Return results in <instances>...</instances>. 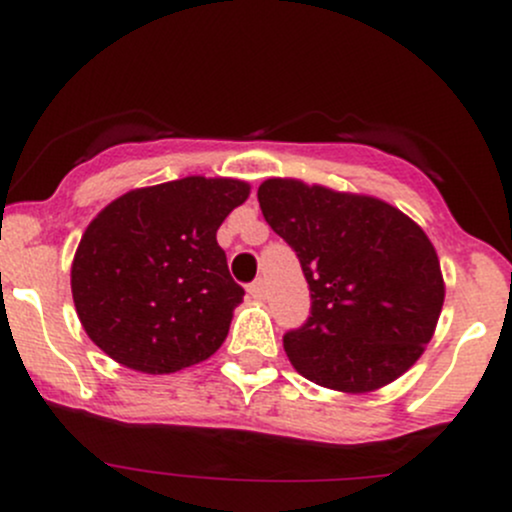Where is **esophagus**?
<instances>
[{
  "instance_id": "34e87169",
  "label": "esophagus",
  "mask_w": 512,
  "mask_h": 512,
  "mask_svg": "<svg viewBox=\"0 0 512 512\" xmlns=\"http://www.w3.org/2000/svg\"><path fill=\"white\" fill-rule=\"evenodd\" d=\"M248 293H250V298H255V301H264V296H267V286H264L262 279H257L250 284Z\"/></svg>"
}]
</instances>
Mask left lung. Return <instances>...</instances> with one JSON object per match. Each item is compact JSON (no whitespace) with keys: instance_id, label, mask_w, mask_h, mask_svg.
<instances>
[{"instance_id":"8db88e82","label":"left lung","mask_w":512,"mask_h":512,"mask_svg":"<svg viewBox=\"0 0 512 512\" xmlns=\"http://www.w3.org/2000/svg\"><path fill=\"white\" fill-rule=\"evenodd\" d=\"M264 219L301 260L310 317L284 334L291 366L349 395L380 390L419 361L445 281L436 248L404 211L296 178L257 190Z\"/></svg>"}]
</instances>
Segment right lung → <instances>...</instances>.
<instances>
[{"label":"right lung","instance_id":"obj_1","mask_svg":"<svg viewBox=\"0 0 512 512\" xmlns=\"http://www.w3.org/2000/svg\"><path fill=\"white\" fill-rule=\"evenodd\" d=\"M248 197L245 180L190 175L101 209L72 262L76 315L91 342L149 375L207 361L245 296L216 231Z\"/></svg>","mask_w":512,"mask_h":512}]
</instances>
